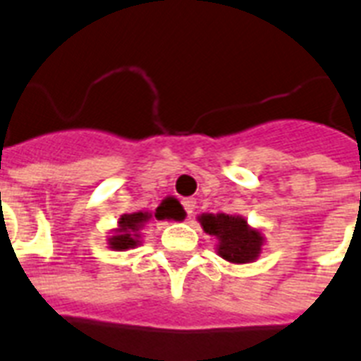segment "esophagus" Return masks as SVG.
I'll return each instance as SVG.
<instances>
[{
  "instance_id": "esophagus-1",
  "label": "esophagus",
  "mask_w": 361,
  "mask_h": 361,
  "mask_svg": "<svg viewBox=\"0 0 361 361\" xmlns=\"http://www.w3.org/2000/svg\"><path fill=\"white\" fill-rule=\"evenodd\" d=\"M183 207H184V210H186V214L192 216V214H194L195 207H197V201H195L194 197L184 199V201H183Z\"/></svg>"
}]
</instances>
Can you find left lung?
Masks as SVG:
<instances>
[{
	"instance_id": "8db88e82",
	"label": "left lung",
	"mask_w": 361,
	"mask_h": 361,
	"mask_svg": "<svg viewBox=\"0 0 361 361\" xmlns=\"http://www.w3.org/2000/svg\"><path fill=\"white\" fill-rule=\"evenodd\" d=\"M199 224L204 233L218 238V255L229 262L244 264L261 255L264 236L259 229H252L242 216L201 214Z\"/></svg>"
}]
</instances>
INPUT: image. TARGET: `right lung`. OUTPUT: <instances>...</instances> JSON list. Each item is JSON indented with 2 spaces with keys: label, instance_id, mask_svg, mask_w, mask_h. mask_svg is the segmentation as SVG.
I'll return each mask as SVG.
<instances>
[{
  "label": "right lung",
  "instance_id": "right-lung-1",
  "mask_svg": "<svg viewBox=\"0 0 361 361\" xmlns=\"http://www.w3.org/2000/svg\"><path fill=\"white\" fill-rule=\"evenodd\" d=\"M184 209L180 207L177 199L167 197L164 199L162 204L158 207L157 212H132V214H123L119 218V226L114 231V235L108 238V246L115 252H126L130 247H135L140 244V233L145 227V224L151 218L157 220H184Z\"/></svg>",
  "mask_w": 361,
  "mask_h": 361
}]
</instances>
